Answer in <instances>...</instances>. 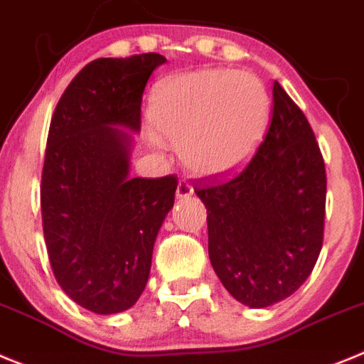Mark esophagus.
Instances as JSON below:
<instances>
[{
  "instance_id": "1",
  "label": "esophagus",
  "mask_w": 364,
  "mask_h": 364,
  "mask_svg": "<svg viewBox=\"0 0 364 364\" xmlns=\"http://www.w3.org/2000/svg\"><path fill=\"white\" fill-rule=\"evenodd\" d=\"M192 194H194V186L190 185L188 181H185V179H181V181L178 183V190H176V198H178L179 201H183V199H188Z\"/></svg>"
}]
</instances>
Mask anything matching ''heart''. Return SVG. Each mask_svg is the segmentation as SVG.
I'll use <instances>...</instances> for the list:
<instances>
[{"mask_svg":"<svg viewBox=\"0 0 364 364\" xmlns=\"http://www.w3.org/2000/svg\"><path fill=\"white\" fill-rule=\"evenodd\" d=\"M268 116L270 100L259 77L225 68L170 77L158 85L150 103L156 130L205 178L243 168L263 139Z\"/></svg>","mask_w":364,"mask_h":364,"instance_id":"1","label":"heart"}]
</instances>
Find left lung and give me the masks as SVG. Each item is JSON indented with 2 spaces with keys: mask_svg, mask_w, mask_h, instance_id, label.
Here are the masks:
<instances>
[{
  "mask_svg": "<svg viewBox=\"0 0 364 364\" xmlns=\"http://www.w3.org/2000/svg\"><path fill=\"white\" fill-rule=\"evenodd\" d=\"M264 141L237 176L198 186L208 255L223 287L250 309L292 296L323 247L326 172L312 127L277 81Z\"/></svg>",
  "mask_w": 364,
  "mask_h": 364,
  "instance_id": "left-lung-1",
  "label": "left lung"
}]
</instances>
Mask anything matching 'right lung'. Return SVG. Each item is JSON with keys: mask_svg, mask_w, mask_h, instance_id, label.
Masks as SVG:
<instances>
[{"mask_svg": "<svg viewBox=\"0 0 364 364\" xmlns=\"http://www.w3.org/2000/svg\"><path fill=\"white\" fill-rule=\"evenodd\" d=\"M161 54L101 58L55 107L41 176L48 259L63 292L101 316L136 304L178 179L130 178L145 85Z\"/></svg>", "mask_w": 364, "mask_h": 364, "instance_id": "obj_1", "label": "right lung"}]
</instances>
